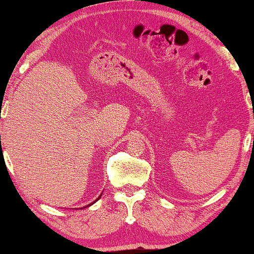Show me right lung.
Masks as SVG:
<instances>
[{
	"label": "right lung",
	"instance_id": "right-lung-1",
	"mask_svg": "<svg viewBox=\"0 0 254 254\" xmlns=\"http://www.w3.org/2000/svg\"><path fill=\"white\" fill-rule=\"evenodd\" d=\"M100 198H101V196H100V197H98V198H97L96 200H94V203H95V201H97V200H98V199H100ZM94 203H92V204H88L87 206H85V207H88V206H91V205H93Z\"/></svg>",
	"mask_w": 254,
	"mask_h": 254
}]
</instances>
